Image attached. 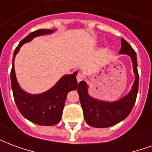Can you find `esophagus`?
<instances>
[{"label": "esophagus", "instance_id": "obj_1", "mask_svg": "<svg viewBox=\"0 0 152 152\" xmlns=\"http://www.w3.org/2000/svg\"><path fill=\"white\" fill-rule=\"evenodd\" d=\"M76 80H77V81H78V82L81 81V80H83L82 74H80V73H78V74H77V76H76Z\"/></svg>", "mask_w": 152, "mask_h": 152}]
</instances>
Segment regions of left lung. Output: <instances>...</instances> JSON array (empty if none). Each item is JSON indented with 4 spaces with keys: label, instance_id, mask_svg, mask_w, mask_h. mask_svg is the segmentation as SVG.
I'll return each mask as SVG.
<instances>
[{
    "label": "left lung",
    "instance_id": "left-lung-1",
    "mask_svg": "<svg viewBox=\"0 0 152 152\" xmlns=\"http://www.w3.org/2000/svg\"><path fill=\"white\" fill-rule=\"evenodd\" d=\"M120 54H127L132 59L135 80L131 91L127 95L115 102H104L90 97L88 94V86L84 80L77 86L80 101L82 107L86 123L96 128H107L124 121L130 114L137 99L139 76L137 72L136 52L126 40L121 38Z\"/></svg>",
    "mask_w": 152,
    "mask_h": 152
}]
</instances>
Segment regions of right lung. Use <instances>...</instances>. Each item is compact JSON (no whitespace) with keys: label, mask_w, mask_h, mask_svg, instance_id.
Returning a JSON list of instances; mask_svg holds the SVG:
<instances>
[{"label":"right lung","mask_w":152,"mask_h":152,"mask_svg":"<svg viewBox=\"0 0 152 152\" xmlns=\"http://www.w3.org/2000/svg\"><path fill=\"white\" fill-rule=\"evenodd\" d=\"M54 30L40 29L31 32L23 39L15 50L10 72L13 95L18 111L28 121L34 124L45 126L54 125L61 121L66 95L78 86L76 77L77 72L63 76L55 86L46 92L40 94H30L23 91L18 85L15 76L14 61L23 44L31 41L36 37L50 34Z\"/></svg>","instance_id":"right-lung-1"}]
</instances>
